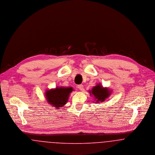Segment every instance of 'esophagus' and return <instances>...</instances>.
<instances>
[{"label":"esophagus","instance_id":"esophagus-1","mask_svg":"<svg viewBox=\"0 0 155 155\" xmlns=\"http://www.w3.org/2000/svg\"><path fill=\"white\" fill-rule=\"evenodd\" d=\"M78 89L80 90L81 91H83V90H84V88H83V86L82 84L78 85Z\"/></svg>","mask_w":155,"mask_h":155}]
</instances>
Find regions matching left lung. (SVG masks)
<instances>
[{
	"instance_id": "1",
	"label": "left lung",
	"mask_w": 155,
	"mask_h": 155,
	"mask_svg": "<svg viewBox=\"0 0 155 155\" xmlns=\"http://www.w3.org/2000/svg\"><path fill=\"white\" fill-rule=\"evenodd\" d=\"M90 95L93 96L96 102L94 103H98L100 102H103L109 97L112 93V90L108 87H104L100 83L94 86L91 90H89Z\"/></svg>"
}]
</instances>
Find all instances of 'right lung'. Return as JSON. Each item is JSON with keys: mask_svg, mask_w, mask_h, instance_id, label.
<instances>
[{"mask_svg": "<svg viewBox=\"0 0 155 155\" xmlns=\"http://www.w3.org/2000/svg\"><path fill=\"white\" fill-rule=\"evenodd\" d=\"M74 90L72 87L58 86L54 89L46 90L45 97L49 104L58 110L59 107H64L67 103L71 93Z\"/></svg>", "mask_w": 155, "mask_h": 155, "instance_id": "1", "label": "right lung"}]
</instances>
